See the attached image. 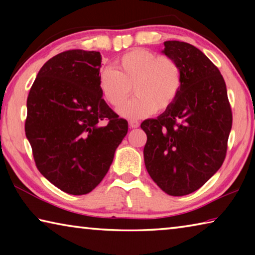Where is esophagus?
<instances>
[{"instance_id":"34e87169","label":"esophagus","mask_w":255,"mask_h":255,"mask_svg":"<svg viewBox=\"0 0 255 255\" xmlns=\"http://www.w3.org/2000/svg\"><path fill=\"white\" fill-rule=\"evenodd\" d=\"M129 127L130 128H138L139 127V123L137 120H129Z\"/></svg>"}]
</instances>
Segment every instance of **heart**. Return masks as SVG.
Wrapping results in <instances>:
<instances>
[{
  "label": "heart",
  "instance_id": "obj_1",
  "mask_svg": "<svg viewBox=\"0 0 255 255\" xmlns=\"http://www.w3.org/2000/svg\"><path fill=\"white\" fill-rule=\"evenodd\" d=\"M115 67H106L99 74V89L106 101L119 108V114L129 119L144 118L155 111L173 106L183 86V71L178 60L144 48H136L115 60Z\"/></svg>",
  "mask_w": 255,
  "mask_h": 255
}]
</instances>
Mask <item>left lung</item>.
Masks as SVG:
<instances>
[{
    "label": "left lung",
    "instance_id": "8db88e82",
    "mask_svg": "<svg viewBox=\"0 0 255 255\" xmlns=\"http://www.w3.org/2000/svg\"><path fill=\"white\" fill-rule=\"evenodd\" d=\"M163 53L178 60L183 86L173 106L140 127L147 135L144 161L164 192L180 197L201 188L226 157L233 115L217 66L195 46L164 42Z\"/></svg>",
    "mask_w": 255,
    "mask_h": 255
}]
</instances>
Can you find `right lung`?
I'll list each match as a JSON object with an SVG mask.
<instances>
[{"label": "right lung", "mask_w": 255, "mask_h": 255, "mask_svg": "<svg viewBox=\"0 0 255 255\" xmlns=\"http://www.w3.org/2000/svg\"><path fill=\"white\" fill-rule=\"evenodd\" d=\"M99 51H63L44 64L27 99L24 129L37 169L70 195L91 192L105 178L128 123L99 89Z\"/></svg>", "instance_id": "obj_1"}]
</instances>
